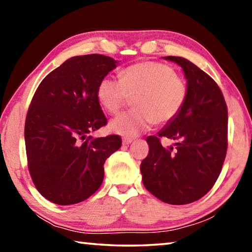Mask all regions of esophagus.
Segmentation results:
<instances>
[{
    "label": "esophagus",
    "instance_id": "obj_1",
    "mask_svg": "<svg viewBox=\"0 0 252 252\" xmlns=\"http://www.w3.org/2000/svg\"><path fill=\"white\" fill-rule=\"evenodd\" d=\"M132 141H133V140L130 139V138H123V140H122V143L125 144V146H127V144H130Z\"/></svg>",
    "mask_w": 252,
    "mask_h": 252
}]
</instances>
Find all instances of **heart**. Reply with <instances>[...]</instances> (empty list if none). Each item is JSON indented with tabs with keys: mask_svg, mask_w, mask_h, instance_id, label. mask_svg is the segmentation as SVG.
Instances as JSON below:
<instances>
[{
	"mask_svg": "<svg viewBox=\"0 0 252 252\" xmlns=\"http://www.w3.org/2000/svg\"><path fill=\"white\" fill-rule=\"evenodd\" d=\"M100 105L110 114L119 112L129 99L134 108L110 123L114 133L133 138L156 126L169 125L183 109L188 85L165 63L143 61L126 67L121 78L106 75L96 89Z\"/></svg>",
	"mask_w": 252,
	"mask_h": 252,
	"instance_id": "obj_1",
	"label": "heart"
}]
</instances>
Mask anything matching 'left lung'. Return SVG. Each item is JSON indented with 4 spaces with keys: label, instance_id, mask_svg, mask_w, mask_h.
<instances>
[{
    "label": "left lung",
    "instance_id": "8db88e82",
    "mask_svg": "<svg viewBox=\"0 0 252 252\" xmlns=\"http://www.w3.org/2000/svg\"><path fill=\"white\" fill-rule=\"evenodd\" d=\"M182 67L188 97L180 114L147 138L140 169L146 189L161 201L188 204L207 194L218 179L228 148V108L218 84L189 60L165 57ZM177 139L164 148L160 138Z\"/></svg>",
    "mask_w": 252,
    "mask_h": 252
}]
</instances>
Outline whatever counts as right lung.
<instances>
[{
    "label": "right lung",
    "mask_w": 252,
    "mask_h": 252,
    "mask_svg": "<svg viewBox=\"0 0 252 252\" xmlns=\"http://www.w3.org/2000/svg\"><path fill=\"white\" fill-rule=\"evenodd\" d=\"M116 64L101 54L71 58L34 93L24 127L28 168L37 191L51 202L67 206L91 197L103 181L105 160L121 147L116 134L87 136L108 123L96 89Z\"/></svg>",
    "instance_id": "right-lung-1"
}]
</instances>
